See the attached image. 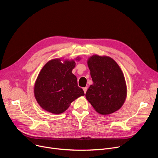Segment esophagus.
<instances>
[{"instance_id":"1","label":"esophagus","mask_w":158,"mask_h":158,"mask_svg":"<svg viewBox=\"0 0 158 158\" xmlns=\"http://www.w3.org/2000/svg\"><path fill=\"white\" fill-rule=\"evenodd\" d=\"M83 90H84V93L85 94V93H86V91H87V87H84V88H83Z\"/></svg>"}]
</instances>
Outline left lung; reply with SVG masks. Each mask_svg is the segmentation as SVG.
<instances>
[{"mask_svg": "<svg viewBox=\"0 0 158 158\" xmlns=\"http://www.w3.org/2000/svg\"><path fill=\"white\" fill-rule=\"evenodd\" d=\"M87 62L93 81L86 92L87 100L100 114L118 110L127 97V85L120 67L106 56L93 55Z\"/></svg>", "mask_w": 158, "mask_h": 158, "instance_id": "obj_1", "label": "left lung"}]
</instances>
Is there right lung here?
<instances>
[{
  "mask_svg": "<svg viewBox=\"0 0 158 158\" xmlns=\"http://www.w3.org/2000/svg\"><path fill=\"white\" fill-rule=\"evenodd\" d=\"M80 59L77 57L75 60ZM75 60L53 59L40 70L35 82L34 93L44 110L60 114L68 109L72 102L84 96L82 89L77 85V77L72 73Z\"/></svg>",
  "mask_w": 158,
  "mask_h": 158,
  "instance_id": "right-lung-1",
  "label": "right lung"
}]
</instances>
